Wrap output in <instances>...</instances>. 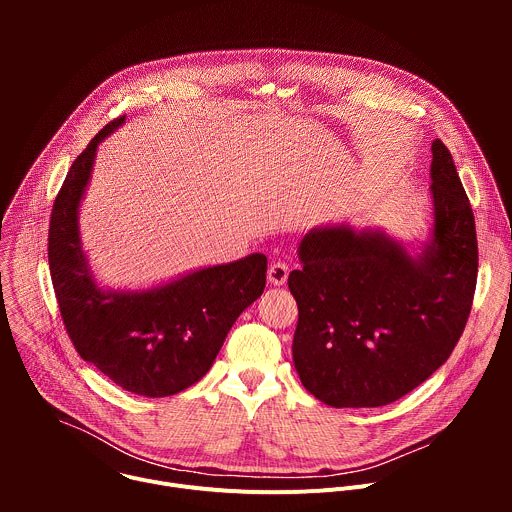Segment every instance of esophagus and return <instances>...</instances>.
I'll return each mask as SVG.
<instances>
[{
    "instance_id": "obj_1",
    "label": "esophagus",
    "mask_w": 512,
    "mask_h": 512,
    "mask_svg": "<svg viewBox=\"0 0 512 512\" xmlns=\"http://www.w3.org/2000/svg\"><path fill=\"white\" fill-rule=\"evenodd\" d=\"M287 275H289V265L283 261H273L271 267L267 269V279L273 285H283L287 281Z\"/></svg>"
}]
</instances>
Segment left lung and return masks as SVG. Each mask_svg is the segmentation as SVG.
Listing matches in <instances>:
<instances>
[{
  "label": "left lung",
  "mask_w": 512,
  "mask_h": 512,
  "mask_svg": "<svg viewBox=\"0 0 512 512\" xmlns=\"http://www.w3.org/2000/svg\"><path fill=\"white\" fill-rule=\"evenodd\" d=\"M429 239L417 249L381 229H312L302 269L287 285L298 302L294 364L330 407L389 405L452 354L470 316L478 243L470 200L446 145L431 143Z\"/></svg>",
  "instance_id": "obj_1"
}]
</instances>
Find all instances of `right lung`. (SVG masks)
<instances>
[{
    "instance_id": "1",
    "label": "right lung",
    "mask_w": 512,
    "mask_h": 512,
    "mask_svg": "<svg viewBox=\"0 0 512 512\" xmlns=\"http://www.w3.org/2000/svg\"><path fill=\"white\" fill-rule=\"evenodd\" d=\"M123 123L119 117L105 125L72 162L50 216L48 263L81 358L129 393L168 397L208 373L235 320L263 294L267 257L251 253L154 287H103L83 251L79 212L99 143Z\"/></svg>"
}]
</instances>
